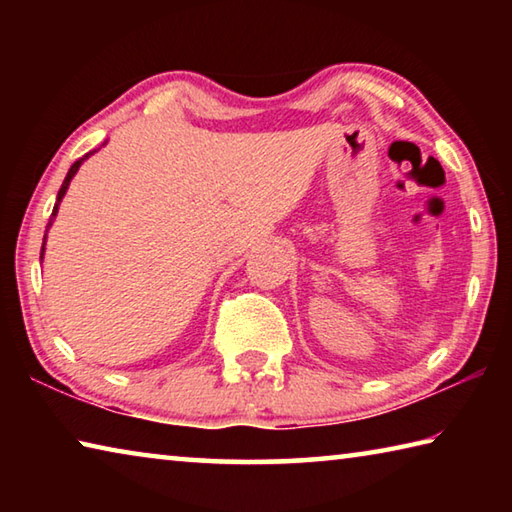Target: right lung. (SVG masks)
Listing matches in <instances>:
<instances>
[{"instance_id":"add662e5","label":"right lung","mask_w":512,"mask_h":512,"mask_svg":"<svg viewBox=\"0 0 512 512\" xmlns=\"http://www.w3.org/2000/svg\"><path fill=\"white\" fill-rule=\"evenodd\" d=\"M108 142H103L101 146H106ZM99 146V149H101ZM99 149H94V151H90V153H85L81 160H76L72 167H69V171H67V176H65V180H63V185H60V189H58V196H56V205H54V212H51V219H49V223H47V230H45V241H42V250H40V259L45 257V244H47V232H49V228H51V223H54V219H56V214H58V207H60V201H63V196L67 194V187H69V183H72V178L76 176V171H79V167L81 164L90 158V155H94L97 153Z\"/></svg>"}]
</instances>
